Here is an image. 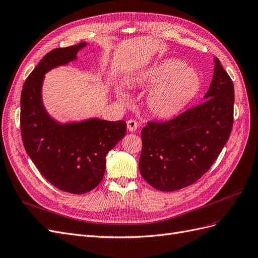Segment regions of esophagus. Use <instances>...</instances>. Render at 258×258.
I'll list each match as a JSON object with an SVG mask.
<instances>
[{"instance_id":"esophagus-1","label":"esophagus","mask_w":258,"mask_h":258,"mask_svg":"<svg viewBox=\"0 0 258 258\" xmlns=\"http://www.w3.org/2000/svg\"><path fill=\"white\" fill-rule=\"evenodd\" d=\"M139 127V124L136 120L134 119H130L127 121V129L130 131V132H135Z\"/></svg>"}]
</instances>
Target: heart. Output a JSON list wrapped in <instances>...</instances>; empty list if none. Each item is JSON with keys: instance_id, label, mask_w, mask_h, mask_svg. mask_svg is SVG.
Listing matches in <instances>:
<instances>
[{"instance_id": "1", "label": "heart", "mask_w": 258, "mask_h": 258, "mask_svg": "<svg viewBox=\"0 0 258 258\" xmlns=\"http://www.w3.org/2000/svg\"><path fill=\"white\" fill-rule=\"evenodd\" d=\"M137 81L142 87L151 89L145 99V106L148 113L158 119H171L181 114L201 88L197 70L173 58L143 70ZM116 93L122 102H128L130 99L128 91L120 86L116 87Z\"/></svg>"}]
</instances>
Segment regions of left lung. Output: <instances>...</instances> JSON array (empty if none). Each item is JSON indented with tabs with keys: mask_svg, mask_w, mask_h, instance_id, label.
Listing matches in <instances>:
<instances>
[{
	"mask_svg": "<svg viewBox=\"0 0 258 258\" xmlns=\"http://www.w3.org/2000/svg\"><path fill=\"white\" fill-rule=\"evenodd\" d=\"M204 103L166 122L142 129L139 169L145 181L161 191H174L199 179L227 143L233 121L235 89L220 60Z\"/></svg>",
	"mask_w": 258,
	"mask_h": 258,
	"instance_id": "1",
	"label": "left lung"
}]
</instances>
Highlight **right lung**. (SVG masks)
<instances>
[{
  "instance_id": "obj_1",
  "label": "right lung",
  "mask_w": 258,
  "mask_h": 258,
  "mask_svg": "<svg viewBox=\"0 0 258 258\" xmlns=\"http://www.w3.org/2000/svg\"><path fill=\"white\" fill-rule=\"evenodd\" d=\"M88 43L56 48L45 54L23 84L20 99L22 142L29 157L57 188L84 194L102 181L107 153L126 135V121L90 117L62 122L48 113L43 101L45 74L77 60Z\"/></svg>"
}]
</instances>
